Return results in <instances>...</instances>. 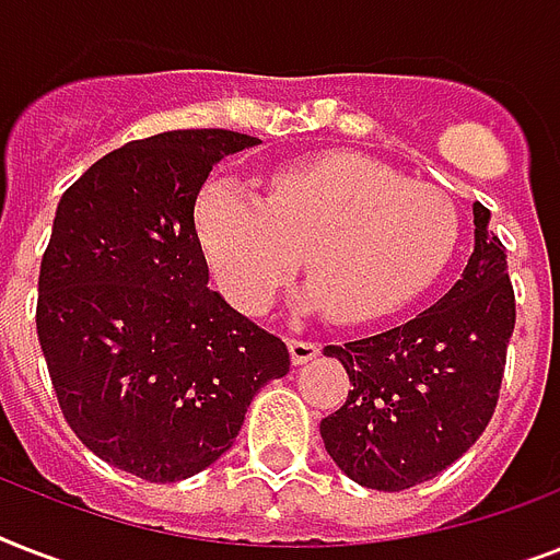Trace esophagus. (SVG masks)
I'll return each mask as SVG.
<instances>
[{
	"label": "esophagus",
	"mask_w": 560,
	"mask_h": 560,
	"mask_svg": "<svg viewBox=\"0 0 560 560\" xmlns=\"http://www.w3.org/2000/svg\"><path fill=\"white\" fill-rule=\"evenodd\" d=\"M288 349H290V360H293L296 366H302V363H311V360L319 354V346L311 340H290Z\"/></svg>",
	"instance_id": "esophagus-1"
}]
</instances>
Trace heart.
I'll return each instance as SVG.
<instances>
[{
  "label": "heart",
  "mask_w": 560,
  "mask_h": 560,
  "mask_svg": "<svg viewBox=\"0 0 560 560\" xmlns=\"http://www.w3.org/2000/svg\"><path fill=\"white\" fill-rule=\"evenodd\" d=\"M197 235L237 311L267 314L305 258L311 281L299 307L358 325L433 284L456 249L459 220L435 188L404 183L363 153H323L276 171L264 197L229 179L206 186Z\"/></svg>",
  "instance_id": "1"
}]
</instances>
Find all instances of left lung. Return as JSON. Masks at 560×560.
I'll use <instances>...</instances> for the list:
<instances>
[{"mask_svg":"<svg viewBox=\"0 0 560 560\" xmlns=\"http://www.w3.org/2000/svg\"><path fill=\"white\" fill-rule=\"evenodd\" d=\"M491 211L474 202V253L459 281L424 314L389 331L325 346L354 389L323 418L325 451L363 488L404 491L439 477L494 416L514 290Z\"/></svg>","mask_w":560,"mask_h":560,"instance_id":"1","label":"left lung"}]
</instances>
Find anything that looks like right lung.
Instances as JSON below:
<instances>
[{
  "label": "right lung",
  "instance_id": "obj_1",
  "mask_svg": "<svg viewBox=\"0 0 560 560\" xmlns=\"http://www.w3.org/2000/svg\"><path fill=\"white\" fill-rule=\"evenodd\" d=\"M261 139L171 130L98 160L57 202L39 264L37 337L74 435L148 482L232 447L288 346L209 288L194 206L223 156Z\"/></svg>",
  "mask_w": 560,
  "mask_h": 560
}]
</instances>
